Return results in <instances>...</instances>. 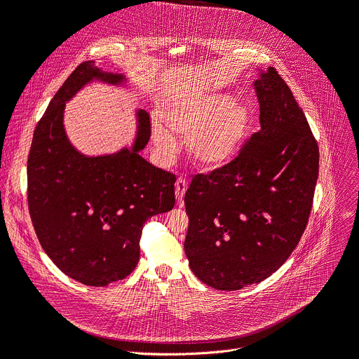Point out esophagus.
<instances>
[{
  "instance_id": "esophagus-1",
  "label": "esophagus",
  "mask_w": 359,
  "mask_h": 359,
  "mask_svg": "<svg viewBox=\"0 0 359 359\" xmlns=\"http://www.w3.org/2000/svg\"><path fill=\"white\" fill-rule=\"evenodd\" d=\"M186 191H188V180H186L184 177H179L176 180V199L180 205L183 204V198H184Z\"/></svg>"
}]
</instances>
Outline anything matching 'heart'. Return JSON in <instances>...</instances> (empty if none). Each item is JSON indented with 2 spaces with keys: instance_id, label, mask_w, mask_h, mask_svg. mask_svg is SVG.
Returning <instances> with one entry per match:
<instances>
[{
  "instance_id": "1",
  "label": "heart",
  "mask_w": 359,
  "mask_h": 359,
  "mask_svg": "<svg viewBox=\"0 0 359 359\" xmlns=\"http://www.w3.org/2000/svg\"><path fill=\"white\" fill-rule=\"evenodd\" d=\"M175 132L191 136L194 160L205 168H218L238 157L251 128V113L220 92H198L177 100L165 111ZM152 139L164 158L173 157L177 141L161 124L152 126Z\"/></svg>"
}]
</instances>
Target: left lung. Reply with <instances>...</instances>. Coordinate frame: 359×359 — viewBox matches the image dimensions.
Wrapping results in <instances>:
<instances>
[{"label": "left lung", "mask_w": 359, "mask_h": 359, "mask_svg": "<svg viewBox=\"0 0 359 359\" xmlns=\"http://www.w3.org/2000/svg\"><path fill=\"white\" fill-rule=\"evenodd\" d=\"M261 130L238 157L192 176L184 254L217 290H239L271 276L306 227L318 179V144L290 88L270 67L254 82Z\"/></svg>", "instance_id": "left-lung-1"}]
</instances>
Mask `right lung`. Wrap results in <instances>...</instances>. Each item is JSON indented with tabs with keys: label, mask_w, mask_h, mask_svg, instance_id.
I'll return each mask as SVG.
<instances>
[{
	"label": "right lung",
	"mask_w": 359,
	"mask_h": 359,
	"mask_svg": "<svg viewBox=\"0 0 359 359\" xmlns=\"http://www.w3.org/2000/svg\"><path fill=\"white\" fill-rule=\"evenodd\" d=\"M93 77L108 83L121 74L83 61L67 77L36 124L27 157V205L41 246L55 266L86 286L128 277L141 255L148 218L175 207L176 176L139 155L151 136L149 114L137 113L132 149L85 157L63 128L66 101Z\"/></svg>",
	"instance_id": "obj_1"
}]
</instances>
